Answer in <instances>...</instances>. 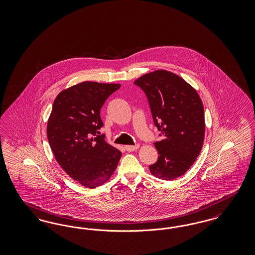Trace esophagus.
<instances>
[{
  "label": "esophagus",
  "instance_id": "esophagus-1",
  "mask_svg": "<svg viewBox=\"0 0 255 255\" xmlns=\"http://www.w3.org/2000/svg\"><path fill=\"white\" fill-rule=\"evenodd\" d=\"M139 148V145L138 144H136V145H126L125 146V149L128 151V152H133V151H135V150H137Z\"/></svg>",
  "mask_w": 255,
  "mask_h": 255
}]
</instances>
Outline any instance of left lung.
<instances>
[{"label":"left lung","instance_id":"left-lung-1","mask_svg":"<svg viewBox=\"0 0 255 255\" xmlns=\"http://www.w3.org/2000/svg\"><path fill=\"white\" fill-rule=\"evenodd\" d=\"M133 83L144 91L154 123L163 134L155 142L158 158L150 172L173 181L192 166L202 151L206 131L202 99L181 76L165 70L145 73Z\"/></svg>","mask_w":255,"mask_h":255}]
</instances>
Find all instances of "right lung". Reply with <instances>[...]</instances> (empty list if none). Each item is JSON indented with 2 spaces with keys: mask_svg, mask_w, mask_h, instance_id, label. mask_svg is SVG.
<instances>
[{
  "mask_svg": "<svg viewBox=\"0 0 255 255\" xmlns=\"http://www.w3.org/2000/svg\"><path fill=\"white\" fill-rule=\"evenodd\" d=\"M121 84L85 81L67 88L54 99L47 125L56 161L71 178L88 188L108 182L122 152L98 135L100 110Z\"/></svg>",
  "mask_w": 255,
  "mask_h": 255,
  "instance_id": "obj_1",
  "label": "right lung"
}]
</instances>
